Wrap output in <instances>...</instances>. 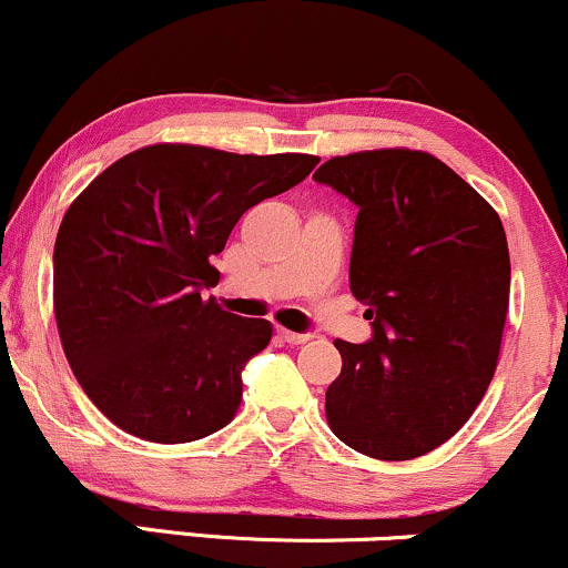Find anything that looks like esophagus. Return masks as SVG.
I'll list each match as a JSON object with an SVG mask.
<instances>
[{
	"mask_svg": "<svg viewBox=\"0 0 568 568\" xmlns=\"http://www.w3.org/2000/svg\"><path fill=\"white\" fill-rule=\"evenodd\" d=\"M277 334H280V338H283V342H288V344H304V342H310V334H296V331L277 328Z\"/></svg>",
	"mask_w": 568,
	"mask_h": 568,
	"instance_id": "34e87169",
	"label": "esophagus"
}]
</instances>
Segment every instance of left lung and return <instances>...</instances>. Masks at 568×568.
<instances>
[{
  "label": "left lung",
  "mask_w": 568,
  "mask_h": 568,
  "mask_svg": "<svg viewBox=\"0 0 568 568\" xmlns=\"http://www.w3.org/2000/svg\"><path fill=\"white\" fill-rule=\"evenodd\" d=\"M357 205L349 291L374 336L336 338L325 393L338 440L374 459L433 452L473 416L497 368L510 304L501 221L446 162L410 149L334 158L315 171Z\"/></svg>",
  "instance_id": "left-lung-1"
}]
</instances>
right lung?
I'll use <instances>...</instances> for the list:
<instances>
[{"mask_svg":"<svg viewBox=\"0 0 568 568\" xmlns=\"http://www.w3.org/2000/svg\"><path fill=\"white\" fill-rule=\"evenodd\" d=\"M312 154H232L154 143L71 202L53 253L63 352L84 395L135 438L189 443L230 425L243 368L270 321L224 312L202 288L247 207L288 192Z\"/></svg>","mask_w":568,"mask_h":568,"instance_id":"obj_1","label":"right lung"}]
</instances>
